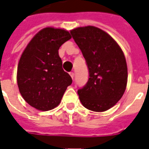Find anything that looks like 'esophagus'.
Listing matches in <instances>:
<instances>
[{
    "label": "esophagus",
    "mask_w": 149,
    "mask_h": 149,
    "mask_svg": "<svg viewBox=\"0 0 149 149\" xmlns=\"http://www.w3.org/2000/svg\"><path fill=\"white\" fill-rule=\"evenodd\" d=\"M69 75H70V76H71V77H72V80H73V78H74V72H69Z\"/></svg>",
    "instance_id": "1"
}]
</instances>
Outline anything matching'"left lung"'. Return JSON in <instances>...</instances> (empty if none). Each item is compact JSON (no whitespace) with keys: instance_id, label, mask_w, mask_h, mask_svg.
<instances>
[{"instance_id":"left-lung-1","label":"left lung","mask_w":149,"mask_h":149,"mask_svg":"<svg viewBox=\"0 0 149 149\" xmlns=\"http://www.w3.org/2000/svg\"><path fill=\"white\" fill-rule=\"evenodd\" d=\"M86 61L89 77L77 93L83 106L104 112L120 100L128 81L124 52L111 36L94 26L70 31Z\"/></svg>"}]
</instances>
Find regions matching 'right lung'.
I'll use <instances>...</instances> for the list:
<instances>
[{
	"label": "right lung",
	"instance_id": "obj_1",
	"mask_svg": "<svg viewBox=\"0 0 149 149\" xmlns=\"http://www.w3.org/2000/svg\"><path fill=\"white\" fill-rule=\"evenodd\" d=\"M68 31L47 27L38 32L28 44L17 66L20 93L29 105L49 111L61 103L71 77L62 68L60 47L71 39Z\"/></svg>",
	"mask_w": 149,
	"mask_h": 149
}]
</instances>
